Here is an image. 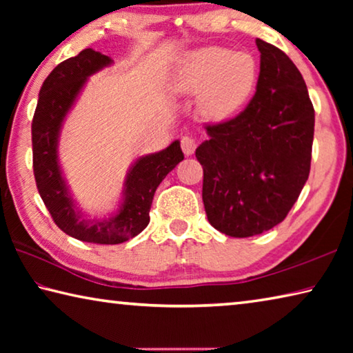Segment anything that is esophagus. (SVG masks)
<instances>
[{
	"mask_svg": "<svg viewBox=\"0 0 353 353\" xmlns=\"http://www.w3.org/2000/svg\"><path fill=\"white\" fill-rule=\"evenodd\" d=\"M181 146H182V151L185 155H191L196 151V141L191 139V137H182Z\"/></svg>",
	"mask_w": 353,
	"mask_h": 353,
	"instance_id": "34e87169",
	"label": "esophagus"
}]
</instances>
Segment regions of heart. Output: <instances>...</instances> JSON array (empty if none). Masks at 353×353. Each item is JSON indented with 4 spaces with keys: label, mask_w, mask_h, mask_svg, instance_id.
<instances>
[{
    "label": "heart",
    "mask_w": 353,
    "mask_h": 353,
    "mask_svg": "<svg viewBox=\"0 0 353 353\" xmlns=\"http://www.w3.org/2000/svg\"><path fill=\"white\" fill-rule=\"evenodd\" d=\"M256 74L255 59L249 52L205 46L181 57L170 88L181 97L198 94L201 115L219 123L234 117L248 103Z\"/></svg>",
    "instance_id": "heart-1"
}]
</instances>
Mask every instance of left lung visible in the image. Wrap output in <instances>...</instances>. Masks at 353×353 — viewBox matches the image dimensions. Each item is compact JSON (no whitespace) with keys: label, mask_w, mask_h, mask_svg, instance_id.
Listing matches in <instances>:
<instances>
[{"label":"left lung","mask_w":353,"mask_h":353,"mask_svg":"<svg viewBox=\"0 0 353 353\" xmlns=\"http://www.w3.org/2000/svg\"><path fill=\"white\" fill-rule=\"evenodd\" d=\"M260 51L256 92L240 115L207 126L196 149L202 201L214 229L235 238L263 234L286 218L312 163L314 109L291 59L271 43Z\"/></svg>","instance_id":"8db88e82"}]
</instances>
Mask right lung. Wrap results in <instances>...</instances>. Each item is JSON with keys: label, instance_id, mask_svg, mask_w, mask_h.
I'll list each match as a JSON object with an SVG mask.
<instances>
[{"label": "right lung", "instance_id": "obj_1", "mask_svg": "<svg viewBox=\"0 0 353 353\" xmlns=\"http://www.w3.org/2000/svg\"><path fill=\"white\" fill-rule=\"evenodd\" d=\"M112 63L109 56L92 48L59 63L40 88L32 119L34 176L48 212L67 235L97 244H119L145 230L155 190L183 160L179 140L163 151L137 159L124 179L118 210L109 218L88 219L76 207L59 163V139L65 118L88 77Z\"/></svg>", "mask_w": 353, "mask_h": 353}]
</instances>
